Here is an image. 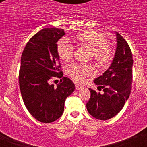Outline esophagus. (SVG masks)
Instances as JSON below:
<instances>
[{
  "instance_id": "esophagus-1",
  "label": "esophagus",
  "mask_w": 147,
  "mask_h": 147,
  "mask_svg": "<svg viewBox=\"0 0 147 147\" xmlns=\"http://www.w3.org/2000/svg\"><path fill=\"white\" fill-rule=\"evenodd\" d=\"M82 88V86L81 85H80V84H76V85H75V88H76V90H80Z\"/></svg>"
}]
</instances>
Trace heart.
I'll use <instances>...</instances> for the list:
<instances>
[{
  "mask_svg": "<svg viewBox=\"0 0 147 147\" xmlns=\"http://www.w3.org/2000/svg\"><path fill=\"white\" fill-rule=\"evenodd\" d=\"M79 46L89 49L90 59H93L101 67H107L113 59L112 47L107 42L105 35L97 30H87L80 32L69 39ZM57 52L59 59L65 62H69L74 56V47L66 39H60L57 43ZM67 74L77 82L85 81L88 76H93L96 70L93 65L72 64L66 69Z\"/></svg>",
  "mask_w": 147,
  "mask_h": 147,
  "instance_id": "b5f03b06",
  "label": "heart"
}]
</instances>
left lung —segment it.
Wrapping results in <instances>:
<instances>
[{"label": "left lung", "instance_id": "left-lung-1", "mask_svg": "<svg viewBox=\"0 0 147 147\" xmlns=\"http://www.w3.org/2000/svg\"><path fill=\"white\" fill-rule=\"evenodd\" d=\"M117 47L112 64L102 76L94 80L100 93L89 88L90 98L86 104L92 116L107 120L120 112L128 99L132 89V54L129 45L116 32Z\"/></svg>", "mask_w": 147, "mask_h": 147}]
</instances>
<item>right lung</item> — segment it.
Segmentation results:
<instances>
[{"mask_svg": "<svg viewBox=\"0 0 147 147\" xmlns=\"http://www.w3.org/2000/svg\"><path fill=\"white\" fill-rule=\"evenodd\" d=\"M64 35L62 28H43L30 39L22 53L19 71L22 98L30 114L42 123L60 117L66 98L75 89L69 78L62 77L57 52V42ZM54 77L62 78L57 88L48 83Z\"/></svg>", "mask_w": 147, "mask_h": 147, "instance_id": "right-lung-1", "label": "right lung"}]
</instances>
